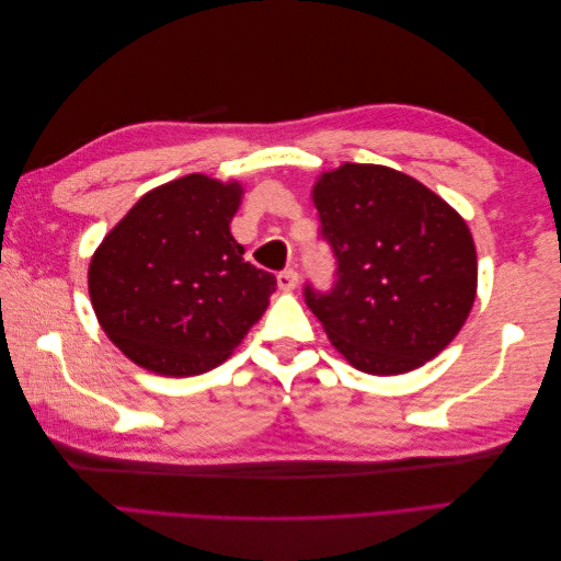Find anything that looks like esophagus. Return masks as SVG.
Segmentation results:
<instances>
[{"instance_id": "obj_1", "label": "esophagus", "mask_w": 561, "mask_h": 561, "mask_svg": "<svg viewBox=\"0 0 561 561\" xmlns=\"http://www.w3.org/2000/svg\"><path fill=\"white\" fill-rule=\"evenodd\" d=\"M297 283H299V276H297L295 268H285V271H280V274H278V287H280L283 293H293L295 287H297Z\"/></svg>"}]
</instances>
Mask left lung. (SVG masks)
I'll list each match as a JSON object with an SVG mask.
<instances>
[{
	"label": "left lung",
	"instance_id": "1",
	"mask_svg": "<svg viewBox=\"0 0 561 561\" xmlns=\"http://www.w3.org/2000/svg\"><path fill=\"white\" fill-rule=\"evenodd\" d=\"M336 257L330 295L307 290L330 344L365 375L396 377L443 353L478 295L466 219L426 184L379 163H342L311 190Z\"/></svg>",
	"mask_w": 561,
	"mask_h": 561
}]
</instances>
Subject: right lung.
<instances>
[{"instance_id":"obj_1","label":"right lung","mask_w":561,"mask_h":561,"mask_svg":"<svg viewBox=\"0 0 561 561\" xmlns=\"http://www.w3.org/2000/svg\"><path fill=\"white\" fill-rule=\"evenodd\" d=\"M239 180L192 173L149 190L105 233L89 264L100 328L161 377L222 365L257 322L276 276L243 260L231 219Z\"/></svg>"}]
</instances>
